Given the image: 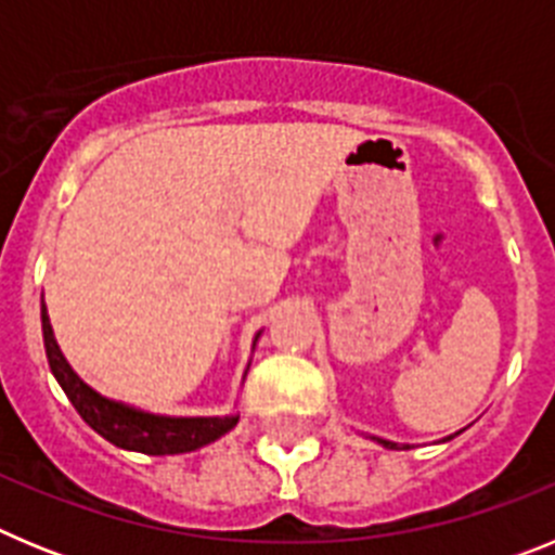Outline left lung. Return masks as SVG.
Masks as SVG:
<instances>
[{
    "label": "left lung",
    "mask_w": 555,
    "mask_h": 555,
    "mask_svg": "<svg viewBox=\"0 0 555 555\" xmlns=\"http://www.w3.org/2000/svg\"><path fill=\"white\" fill-rule=\"evenodd\" d=\"M459 434H461V430H459ZM459 434L444 436L442 442H450V439H453V436H459ZM370 439H375V442H380V444H384V448H389V450H397V448H405V450H409V448H411V444H397V442H389V439H380V436H370Z\"/></svg>",
    "instance_id": "obj_1"
}]
</instances>
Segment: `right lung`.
<instances>
[{
	"label": "right lung",
	"mask_w": 555,
	"mask_h": 555,
	"mask_svg": "<svg viewBox=\"0 0 555 555\" xmlns=\"http://www.w3.org/2000/svg\"><path fill=\"white\" fill-rule=\"evenodd\" d=\"M41 327H43V347H47L49 370L66 391L77 414L86 420L102 439L121 450H132V453H146V455H178L199 450L205 444L222 439L228 430L235 428L238 423V411L224 416H171V414H152V411L135 409L121 400H111V397L100 395L96 389L82 380L66 356L61 352L57 345L52 322H49L47 306H41ZM263 331L255 333L253 350L258 345ZM249 370V364H247ZM244 370V377H247Z\"/></svg>",
	"instance_id": "add662e5"
}]
</instances>
